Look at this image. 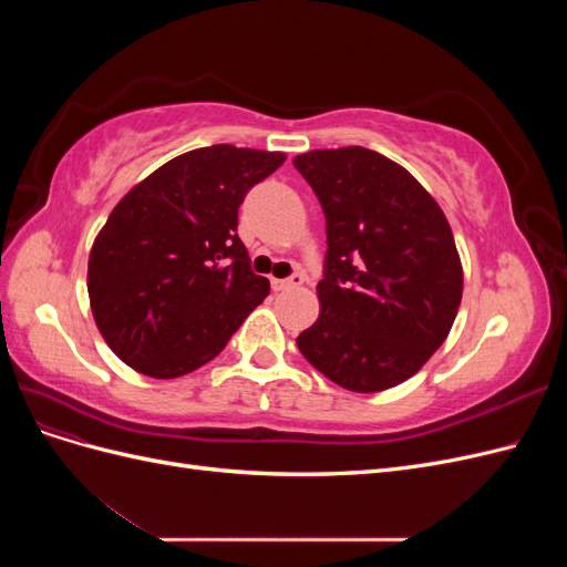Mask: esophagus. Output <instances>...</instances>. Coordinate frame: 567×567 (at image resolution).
<instances>
[{
  "label": "esophagus",
  "mask_w": 567,
  "mask_h": 567,
  "mask_svg": "<svg viewBox=\"0 0 567 567\" xmlns=\"http://www.w3.org/2000/svg\"><path fill=\"white\" fill-rule=\"evenodd\" d=\"M302 281H305V277H302L300 271H296L290 279H271V288H274V290H288V288L302 286Z\"/></svg>",
  "instance_id": "obj_1"
}]
</instances>
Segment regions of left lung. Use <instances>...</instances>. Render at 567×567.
<instances>
[{"instance_id":"left-lung-1","label":"left lung","mask_w":567,"mask_h":567,"mask_svg":"<svg viewBox=\"0 0 567 567\" xmlns=\"http://www.w3.org/2000/svg\"><path fill=\"white\" fill-rule=\"evenodd\" d=\"M326 215L321 312L298 336L302 357L352 392L411 379L450 336L463 269L435 198L364 146L293 158Z\"/></svg>"}]
</instances>
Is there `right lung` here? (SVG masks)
Listing matches in <instances>:
<instances>
[{
  "label": "right lung",
  "instance_id": "1",
  "mask_svg": "<svg viewBox=\"0 0 567 567\" xmlns=\"http://www.w3.org/2000/svg\"><path fill=\"white\" fill-rule=\"evenodd\" d=\"M284 161L231 144L196 148L115 205L94 238L87 290L101 336L127 367L161 381L192 373L269 296L236 234L238 205Z\"/></svg>",
  "mask_w": 567,
  "mask_h": 567
}]
</instances>
